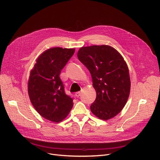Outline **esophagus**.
<instances>
[{
    "label": "esophagus",
    "instance_id": "esophagus-1",
    "mask_svg": "<svg viewBox=\"0 0 160 160\" xmlns=\"http://www.w3.org/2000/svg\"><path fill=\"white\" fill-rule=\"evenodd\" d=\"M80 95H81V92H77L75 93V96L77 98H79L80 96Z\"/></svg>",
    "mask_w": 160,
    "mask_h": 160
}]
</instances>
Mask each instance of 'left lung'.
Wrapping results in <instances>:
<instances>
[{
  "mask_svg": "<svg viewBox=\"0 0 160 160\" xmlns=\"http://www.w3.org/2000/svg\"><path fill=\"white\" fill-rule=\"evenodd\" d=\"M77 56L90 72L96 91L91 111L101 120L115 117L126 104L130 90L128 68L123 57L104 45L83 47Z\"/></svg>",
  "mask_w": 160,
  "mask_h": 160,
  "instance_id": "8db88e82",
  "label": "left lung"
}]
</instances>
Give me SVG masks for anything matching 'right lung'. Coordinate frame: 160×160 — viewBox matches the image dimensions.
Listing matches in <instances>:
<instances>
[{
    "label": "right lung",
    "mask_w": 160,
    "mask_h": 160,
    "mask_svg": "<svg viewBox=\"0 0 160 160\" xmlns=\"http://www.w3.org/2000/svg\"><path fill=\"white\" fill-rule=\"evenodd\" d=\"M75 49L54 48L37 60L28 80V94L36 111L44 118L59 122L69 114L73 99L66 94L59 75Z\"/></svg>",
    "instance_id": "1"
}]
</instances>
